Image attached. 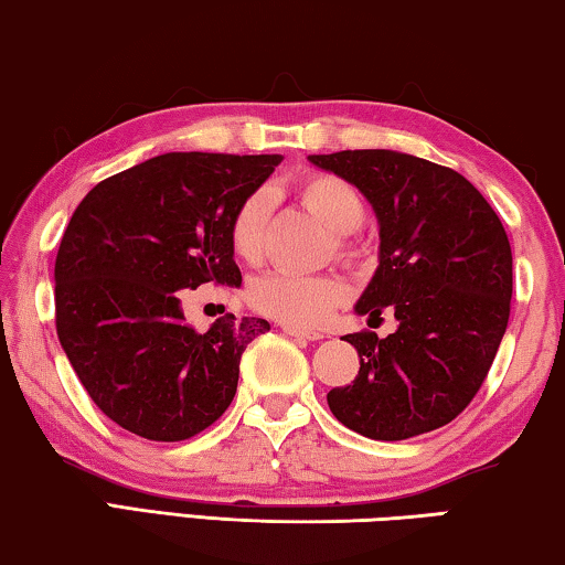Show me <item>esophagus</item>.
<instances>
[{"instance_id":"obj_1","label":"esophagus","mask_w":565,"mask_h":565,"mask_svg":"<svg viewBox=\"0 0 565 565\" xmlns=\"http://www.w3.org/2000/svg\"><path fill=\"white\" fill-rule=\"evenodd\" d=\"M282 332H285V335H292V338H300V340H322V332L300 328V326H282Z\"/></svg>"}]
</instances>
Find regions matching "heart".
<instances>
[{
    "instance_id": "b5f03b06",
    "label": "heart",
    "mask_w": 565,
    "mask_h": 565,
    "mask_svg": "<svg viewBox=\"0 0 565 565\" xmlns=\"http://www.w3.org/2000/svg\"><path fill=\"white\" fill-rule=\"evenodd\" d=\"M292 195L332 230L335 253L355 260L363 245L355 230L365 220V200L353 182L330 172H310L292 184ZM267 207L263 195H247L227 225L230 249L243 263H260L265 253ZM345 282L338 275L267 273L249 285L247 298L257 312L285 326H318L345 300Z\"/></svg>"
}]
</instances>
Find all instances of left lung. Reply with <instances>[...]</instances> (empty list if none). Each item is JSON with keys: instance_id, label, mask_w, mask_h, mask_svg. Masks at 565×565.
Listing matches in <instances>:
<instances>
[{"instance_id": "1", "label": "left lung", "mask_w": 565, "mask_h": 565, "mask_svg": "<svg viewBox=\"0 0 565 565\" xmlns=\"http://www.w3.org/2000/svg\"><path fill=\"white\" fill-rule=\"evenodd\" d=\"M353 182L381 222V265L360 316L397 330L345 335L360 355L353 385L328 405L350 430L405 440L458 418L483 385L511 316V243L488 200L463 174L393 150L310 154Z\"/></svg>"}]
</instances>
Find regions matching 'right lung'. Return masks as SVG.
<instances>
[{
  "label": "right lung",
  "instance_id": "add662e5",
  "mask_svg": "<svg viewBox=\"0 0 565 565\" xmlns=\"http://www.w3.org/2000/svg\"><path fill=\"white\" fill-rule=\"evenodd\" d=\"M280 162L168 152L102 180L74 210L54 260V322L79 383L125 430L188 440L233 403L239 358L270 322L225 312L198 332L178 292L243 282L230 217Z\"/></svg>",
  "mask_w": 565,
  "mask_h": 565
}]
</instances>
